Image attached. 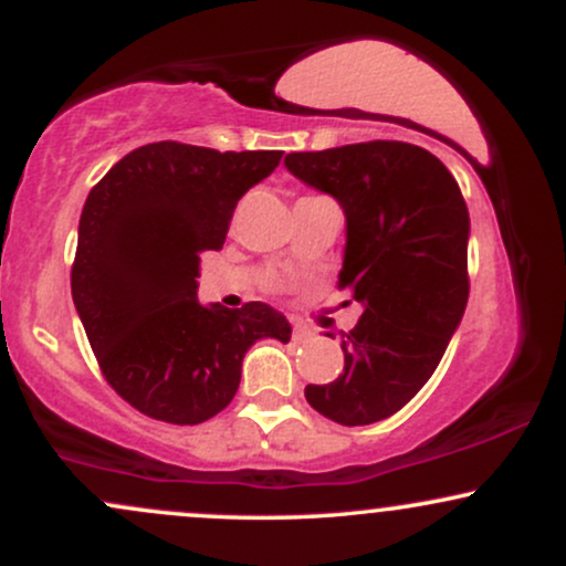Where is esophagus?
I'll return each mask as SVG.
<instances>
[{
	"mask_svg": "<svg viewBox=\"0 0 566 566\" xmlns=\"http://www.w3.org/2000/svg\"><path fill=\"white\" fill-rule=\"evenodd\" d=\"M308 337H311V327H305L303 322L292 319V340L303 343V340H308Z\"/></svg>",
	"mask_w": 566,
	"mask_h": 566,
	"instance_id": "1",
	"label": "esophagus"
}]
</instances>
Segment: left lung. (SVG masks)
Here are the masks:
<instances>
[{
  "label": "left lung",
  "mask_w": 566,
  "mask_h": 566,
  "mask_svg": "<svg viewBox=\"0 0 566 566\" xmlns=\"http://www.w3.org/2000/svg\"><path fill=\"white\" fill-rule=\"evenodd\" d=\"M284 167L346 216L340 287L365 305L343 333L346 365L308 405L340 426L391 418L439 367L469 303V207L426 148L369 140L297 151Z\"/></svg>",
  "instance_id": "1"
}]
</instances>
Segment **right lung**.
<instances>
[{"mask_svg": "<svg viewBox=\"0 0 566 566\" xmlns=\"http://www.w3.org/2000/svg\"><path fill=\"white\" fill-rule=\"evenodd\" d=\"M282 151L135 148L90 191L71 297L103 378L154 420L197 426L231 405L252 343L292 335L265 303H199V255L220 250L237 201Z\"/></svg>", "mask_w": 566, "mask_h": 566, "instance_id": "add662e5", "label": "right lung"}]
</instances>
